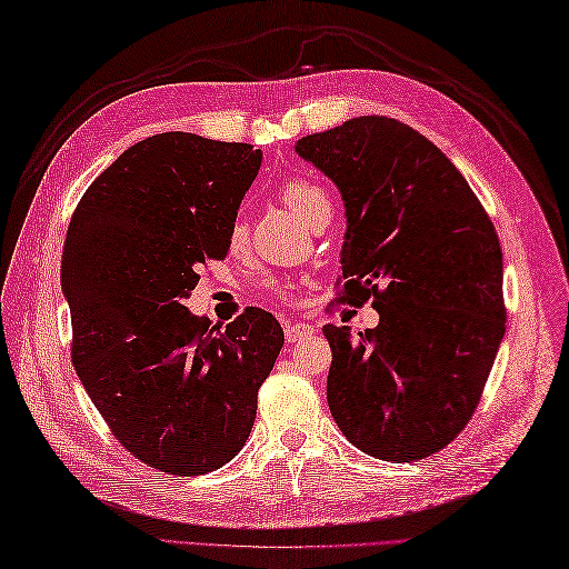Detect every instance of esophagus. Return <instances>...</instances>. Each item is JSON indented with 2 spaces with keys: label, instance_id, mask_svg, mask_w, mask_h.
I'll return each mask as SVG.
<instances>
[{
  "label": "esophagus",
  "instance_id": "1",
  "mask_svg": "<svg viewBox=\"0 0 569 569\" xmlns=\"http://www.w3.org/2000/svg\"><path fill=\"white\" fill-rule=\"evenodd\" d=\"M313 332H316V330H313V326H309V323H301V321H297V323H284V338H287L289 345L307 340V338L313 336Z\"/></svg>",
  "mask_w": 569,
  "mask_h": 569
}]
</instances>
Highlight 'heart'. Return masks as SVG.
I'll return each mask as SVG.
<instances>
[{
  "instance_id": "1",
  "label": "heart",
  "mask_w": 569,
  "mask_h": 569,
  "mask_svg": "<svg viewBox=\"0 0 569 569\" xmlns=\"http://www.w3.org/2000/svg\"><path fill=\"white\" fill-rule=\"evenodd\" d=\"M280 198L289 207V210H295L311 227L318 224V221L330 219V214H332V204H330L328 192L318 183H313V180H307V178L287 180V183L280 188ZM246 239H248L246 217L237 214L231 221V227H229V248H231V251H239V248L246 243ZM268 289L277 297H284V292L277 284H270Z\"/></svg>"
}]
</instances>
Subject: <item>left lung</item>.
Returning <instances> with one entry per match:
<instances>
[{
  "mask_svg": "<svg viewBox=\"0 0 569 569\" xmlns=\"http://www.w3.org/2000/svg\"><path fill=\"white\" fill-rule=\"evenodd\" d=\"M297 154L342 192L340 301L379 311L357 336L323 326L332 420L377 459L432 456L473 418L507 328L492 219L441 149L393 118L307 134Z\"/></svg>",
  "mask_w": 569,
  "mask_h": 569,
  "instance_id": "8db88e82",
  "label": "left lung"
}]
</instances>
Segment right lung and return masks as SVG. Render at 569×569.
Returning <instances> with one entry per match:
<instances>
[{
  "label": "right lung",
  "instance_id": "right-lung-1",
  "mask_svg": "<svg viewBox=\"0 0 569 569\" xmlns=\"http://www.w3.org/2000/svg\"><path fill=\"white\" fill-rule=\"evenodd\" d=\"M260 161L251 144L161 132L122 151L69 219L72 365L113 437L161 473H212L241 451L282 350L268 311L219 328L183 303L227 258Z\"/></svg>",
  "mask_w": 569,
  "mask_h": 569
}]
</instances>
